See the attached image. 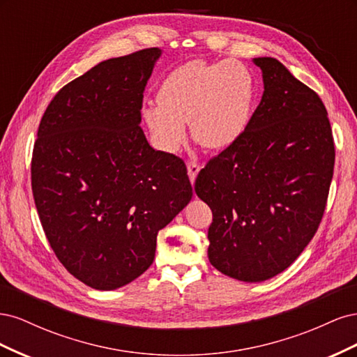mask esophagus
I'll return each instance as SVG.
<instances>
[{
    "mask_svg": "<svg viewBox=\"0 0 357 357\" xmlns=\"http://www.w3.org/2000/svg\"><path fill=\"white\" fill-rule=\"evenodd\" d=\"M199 169H201V167L197 164V162H193V160L188 162V176L190 178V183H195V178L198 176Z\"/></svg>",
    "mask_w": 357,
    "mask_h": 357,
    "instance_id": "1",
    "label": "esophagus"
}]
</instances>
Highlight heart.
Returning <instances> with one entry per match:
<instances>
[{
	"label": "heart",
	"mask_w": 357,
	"mask_h": 357,
	"mask_svg": "<svg viewBox=\"0 0 357 357\" xmlns=\"http://www.w3.org/2000/svg\"><path fill=\"white\" fill-rule=\"evenodd\" d=\"M255 79L236 61H192L167 74L156 93L158 105H146L143 117L156 143L174 152L186 137L220 150L238 142L248 126L255 102Z\"/></svg>",
	"instance_id": "1"
}]
</instances>
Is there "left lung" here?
I'll return each mask as SVG.
<instances>
[{
  "label": "left lung",
  "instance_id": "1",
  "mask_svg": "<svg viewBox=\"0 0 357 357\" xmlns=\"http://www.w3.org/2000/svg\"><path fill=\"white\" fill-rule=\"evenodd\" d=\"M264 95L238 142L197 177L213 211L208 259L257 283L283 273L314 236L326 207L335 147L328 112L275 58H255Z\"/></svg>",
  "mask_w": 357,
  "mask_h": 357
}]
</instances>
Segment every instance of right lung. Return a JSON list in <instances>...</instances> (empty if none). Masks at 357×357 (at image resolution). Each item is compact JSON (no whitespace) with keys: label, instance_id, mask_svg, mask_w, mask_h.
<instances>
[{"label":"right lung","instance_id":"add662e5","mask_svg":"<svg viewBox=\"0 0 357 357\" xmlns=\"http://www.w3.org/2000/svg\"><path fill=\"white\" fill-rule=\"evenodd\" d=\"M160 55L100 62L63 86L38 126L31 183L43 229L67 271L96 290L142 275L158 232L192 199L185 162L155 150L139 126Z\"/></svg>","mask_w":357,"mask_h":357}]
</instances>
